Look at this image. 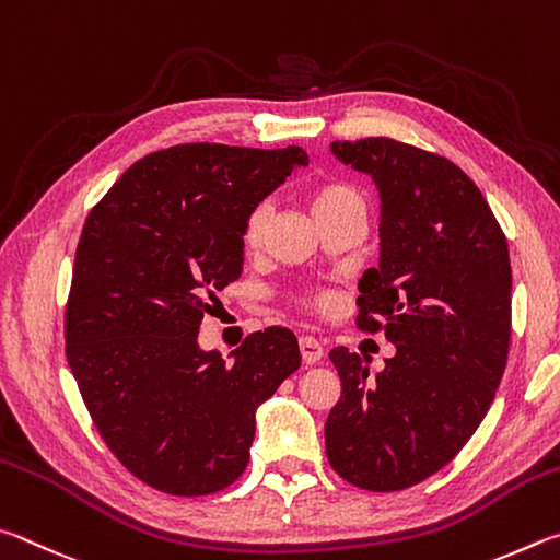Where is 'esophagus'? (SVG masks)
I'll list each match as a JSON object with an SVG mask.
<instances>
[{
	"instance_id": "obj_1",
	"label": "esophagus",
	"mask_w": 560,
	"mask_h": 560,
	"mask_svg": "<svg viewBox=\"0 0 560 560\" xmlns=\"http://www.w3.org/2000/svg\"><path fill=\"white\" fill-rule=\"evenodd\" d=\"M300 354H302V361H305L307 366H312L317 364V361H322L325 349H322V345L315 337H300Z\"/></svg>"
}]
</instances>
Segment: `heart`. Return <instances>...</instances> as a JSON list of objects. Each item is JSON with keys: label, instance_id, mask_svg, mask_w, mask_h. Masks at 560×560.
<instances>
[{"label": "heart", "instance_id": "b5f03b06", "mask_svg": "<svg viewBox=\"0 0 560 560\" xmlns=\"http://www.w3.org/2000/svg\"><path fill=\"white\" fill-rule=\"evenodd\" d=\"M310 209H312V215H315V221H322L335 213H347V211L366 213V199L359 186L349 182L329 179L312 186ZM265 223H268V206L255 203L253 209L245 213V219L241 223V248L245 253H255L260 248L262 235H265ZM300 305L310 312H317V315H327V312L335 310L337 298L335 292L329 290H310L300 298Z\"/></svg>", "mask_w": 560, "mask_h": 560}]
</instances>
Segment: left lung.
Masks as SVG:
<instances>
[{
	"label": "left lung",
	"mask_w": 560,
	"mask_h": 560,
	"mask_svg": "<svg viewBox=\"0 0 560 560\" xmlns=\"http://www.w3.org/2000/svg\"><path fill=\"white\" fill-rule=\"evenodd\" d=\"M374 176L381 262L359 280L357 327L396 354L369 376L347 347L329 351L341 396L325 423L331 469L369 492H398L443 469L492 406L512 341V265L502 225L455 162L366 137L331 142Z\"/></svg>",
	"instance_id": "1"
}]
</instances>
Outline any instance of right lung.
Returning a JSON list of instances; mask_svg holds the SVG:
<instances>
[{"label":"right lung","mask_w":560,"mask_h":560,"mask_svg":"<svg viewBox=\"0 0 560 560\" xmlns=\"http://www.w3.org/2000/svg\"><path fill=\"white\" fill-rule=\"evenodd\" d=\"M298 164L302 147L186 142L135 162L88 213L66 302V359L110 453L174 497L243 475L255 408L300 369L285 327L233 351H201L215 292L243 270L241 223Z\"/></svg>","instance_id":"obj_1"}]
</instances>
